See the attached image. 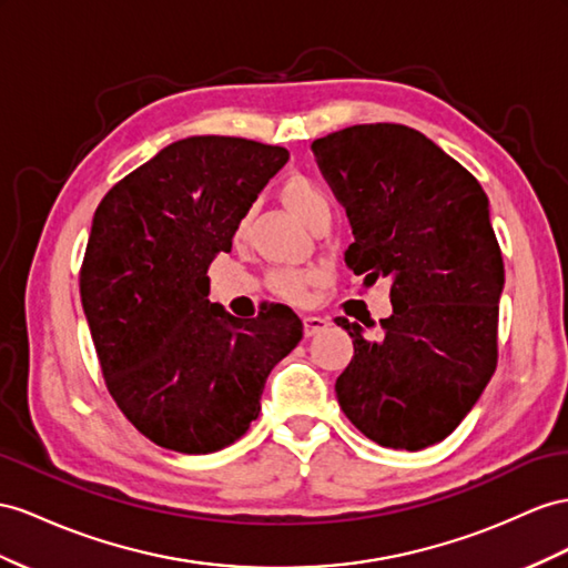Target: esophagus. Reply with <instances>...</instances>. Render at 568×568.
<instances>
[{"instance_id":"obj_1","label":"esophagus","mask_w":568,"mask_h":568,"mask_svg":"<svg viewBox=\"0 0 568 568\" xmlns=\"http://www.w3.org/2000/svg\"><path fill=\"white\" fill-rule=\"evenodd\" d=\"M302 324H304V336H307V338L316 336V333L326 331V326H328V322H326L324 316H304Z\"/></svg>"}]
</instances>
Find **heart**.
Here are the masks:
<instances>
[{
  "instance_id": "obj_1",
  "label": "heart",
  "mask_w": 568,
  "mask_h": 568,
  "mask_svg": "<svg viewBox=\"0 0 568 568\" xmlns=\"http://www.w3.org/2000/svg\"><path fill=\"white\" fill-rule=\"evenodd\" d=\"M281 199L285 206L310 227L331 221L328 196L310 178H304V174H290V178L283 180ZM250 221H252L250 213H242L237 217L235 230H232L235 242H242L246 237V232H250ZM316 278L318 275L314 271L278 268L268 275V287L273 290V295H278L281 300L300 304L307 300L310 287L316 283Z\"/></svg>"
}]
</instances>
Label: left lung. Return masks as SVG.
<instances>
[{"instance_id":"left-lung-1","label":"left lung","mask_w":568,"mask_h":568,"mask_svg":"<svg viewBox=\"0 0 568 568\" xmlns=\"http://www.w3.org/2000/svg\"><path fill=\"white\" fill-rule=\"evenodd\" d=\"M312 151L353 227L347 268L365 285L388 278L394 304L379 338L336 318L355 345L338 403L379 446L427 448L463 423L497 369L504 261L487 194L403 124L347 126Z\"/></svg>"}]
</instances>
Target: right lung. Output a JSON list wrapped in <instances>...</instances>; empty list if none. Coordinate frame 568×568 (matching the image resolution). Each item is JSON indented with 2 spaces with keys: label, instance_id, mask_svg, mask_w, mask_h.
Wrapping results in <instances>:
<instances>
[{
  "label": "right lung",
  "instance_id": "obj_1",
  "mask_svg": "<svg viewBox=\"0 0 568 568\" xmlns=\"http://www.w3.org/2000/svg\"><path fill=\"white\" fill-rule=\"evenodd\" d=\"M281 145L189 136L114 184L93 215L81 302L110 396L143 436L213 454L258 417L271 369L302 338L271 304L254 318L209 302V266L287 163Z\"/></svg>",
  "mask_w": 568,
  "mask_h": 568
}]
</instances>
